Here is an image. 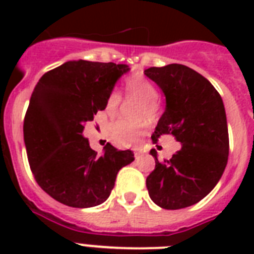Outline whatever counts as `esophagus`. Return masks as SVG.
<instances>
[{
	"mask_svg": "<svg viewBox=\"0 0 254 254\" xmlns=\"http://www.w3.org/2000/svg\"><path fill=\"white\" fill-rule=\"evenodd\" d=\"M141 155H142V151H141V150H134V157H135V159L141 158Z\"/></svg>",
	"mask_w": 254,
	"mask_h": 254,
	"instance_id": "obj_1",
	"label": "esophagus"
}]
</instances>
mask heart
<instances>
[{
  "label": "heart",
  "mask_w": 254,
  "mask_h": 254,
  "mask_svg": "<svg viewBox=\"0 0 254 254\" xmlns=\"http://www.w3.org/2000/svg\"><path fill=\"white\" fill-rule=\"evenodd\" d=\"M127 95L138 99L139 105L135 109V119L146 120L147 123H154L159 115L158 92L153 83L141 75H133L125 83ZM121 103V95L117 91H112L107 97L104 111L108 116H115ZM146 131L145 121L130 123L127 120H117L108 129L109 137L119 146H134L141 142Z\"/></svg>",
  "instance_id": "1"
}]
</instances>
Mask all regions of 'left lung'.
Wrapping results in <instances>:
<instances>
[{
  "label": "left lung",
  "instance_id": "obj_1",
  "mask_svg": "<svg viewBox=\"0 0 254 254\" xmlns=\"http://www.w3.org/2000/svg\"><path fill=\"white\" fill-rule=\"evenodd\" d=\"M145 75L166 97L153 142L171 134L182 143L171 159L159 162L151 149L155 169L146 178L149 196L165 209H181L207 196L228 162L229 137L221 96L204 76L187 65L150 67Z\"/></svg>",
  "mask_w": 254,
  "mask_h": 254
}]
</instances>
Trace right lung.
Listing matches in <instances>:
<instances>
[{"label":"right lung","mask_w":254,"mask_h":254,"mask_svg":"<svg viewBox=\"0 0 254 254\" xmlns=\"http://www.w3.org/2000/svg\"><path fill=\"white\" fill-rule=\"evenodd\" d=\"M127 64L71 61L46 72L35 85L23 120L27 159L41 189L62 204L88 208L107 200L116 177L134 161L111 143L99 155L83 137L84 125L104 111Z\"/></svg>","instance_id":"right-lung-1"}]
</instances>
